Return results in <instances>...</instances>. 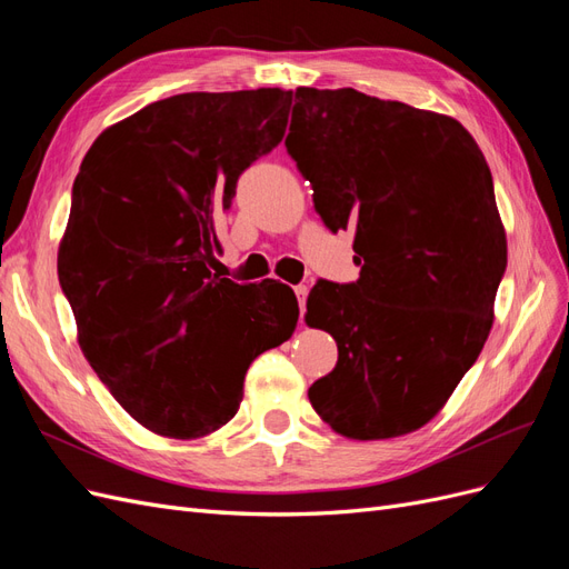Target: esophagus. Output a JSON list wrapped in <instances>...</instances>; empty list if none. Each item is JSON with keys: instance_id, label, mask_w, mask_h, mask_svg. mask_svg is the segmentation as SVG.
<instances>
[{"instance_id": "34e87169", "label": "esophagus", "mask_w": 569, "mask_h": 569, "mask_svg": "<svg viewBox=\"0 0 569 569\" xmlns=\"http://www.w3.org/2000/svg\"><path fill=\"white\" fill-rule=\"evenodd\" d=\"M295 295H297V301H299V311H301V316H303V311H306L308 287H306V284H297V287H295Z\"/></svg>"}]
</instances>
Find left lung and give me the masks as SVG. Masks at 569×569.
<instances>
[{"mask_svg": "<svg viewBox=\"0 0 569 569\" xmlns=\"http://www.w3.org/2000/svg\"><path fill=\"white\" fill-rule=\"evenodd\" d=\"M332 232L353 230L349 284L318 280L306 322L339 358L308 389L349 439L432 420L472 368L508 266L485 153L456 118L353 88H299L284 140Z\"/></svg>", "mask_w": 569, "mask_h": 569, "instance_id": "1", "label": "left lung"}]
</instances>
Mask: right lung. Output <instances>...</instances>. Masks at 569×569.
<instances>
[{"mask_svg":"<svg viewBox=\"0 0 569 569\" xmlns=\"http://www.w3.org/2000/svg\"><path fill=\"white\" fill-rule=\"evenodd\" d=\"M289 107L280 88L176 94L101 132L80 163L59 282L92 370L161 437L230 422L253 358L297 327L291 287L209 270L216 220L282 142Z\"/></svg>","mask_w":569,"mask_h":569,"instance_id":"obj_1","label":"right lung"}]
</instances>
